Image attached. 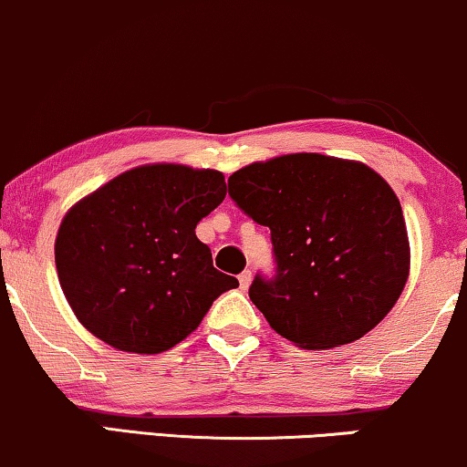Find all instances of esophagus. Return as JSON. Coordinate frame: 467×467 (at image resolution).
Here are the masks:
<instances>
[{
  "mask_svg": "<svg viewBox=\"0 0 467 467\" xmlns=\"http://www.w3.org/2000/svg\"><path fill=\"white\" fill-rule=\"evenodd\" d=\"M239 285H241V288H244V291L252 285V271L250 269H245L244 274L239 275Z\"/></svg>",
  "mask_w": 467,
  "mask_h": 467,
  "instance_id": "esophagus-1",
  "label": "esophagus"
}]
</instances>
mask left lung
<instances>
[{
  "label": "left lung",
  "instance_id": "left-lung-1",
  "mask_svg": "<svg viewBox=\"0 0 467 467\" xmlns=\"http://www.w3.org/2000/svg\"><path fill=\"white\" fill-rule=\"evenodd\" d=\"M228 193L271 230L275 275L254 277L250 299L286 340L347 345L397 304L410 239L397 193L368 165L295 152L237 170Z\"/></svg>",
  "mask_w": 467,
  "mask_h": 467
}]
</instances>
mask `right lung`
<instances>
[{"instance_id":"right-lung-1","label":"right lung","mask_w":467,"mask_h":467,"mask_svg":"<svg viewBox=\"0 0 467 467\" xmlns=\"http://www.w3.org/2000/svg\"><path fill=\"white\" fill-rule=\"evenodd\" d=\"M223 198L217 170L152 163L79 200L57 230L56 267L81 326L129 353L185 340L215 299L239 286L196 237Z\"/></svg>"}]
</instances>
